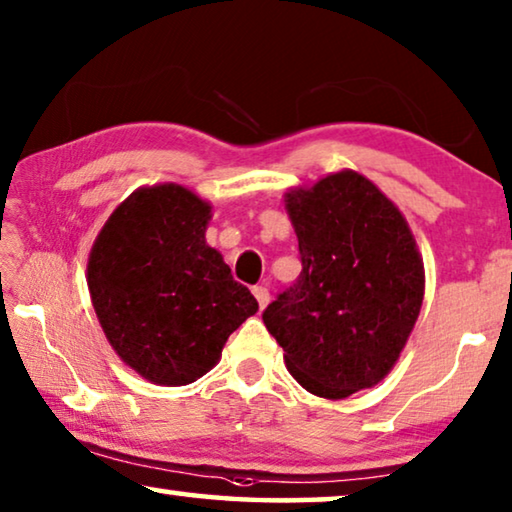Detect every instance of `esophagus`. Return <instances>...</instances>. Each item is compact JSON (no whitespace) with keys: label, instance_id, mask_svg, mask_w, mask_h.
Wrapping results in <instances>:
<instances>
[{"label":"esophagus","instance_id":"1","mask_svg":"<svg viewBox=\"0 0 512 512\" xmlns=\"http://www.w3.org/2000/svg\"><path fill=\"white\" fill-rule=\"evenodd\" d=\"M254 298L258 300V307L265 309L270 302V291L265 286H254Z\"/></svg>","mask_w":512,"mask_h":512}]
</instances>
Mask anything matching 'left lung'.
<instances>
[{"instance_id":"1","label":"left lung","mask_w":512,"mask_h":512,"mask_svg":"<svg viewBox=\"0 0 512 512\" xmlns=\"http://www.w3.org/2000/svg\"><path fill=\"white\" fill-rule=\"evenodd\" d=\"M298 281L263 311L293 379L344 399L395 367L418 321L425 268L397 205L355 170L286 194Z\"/></svg>"}]
</instances>
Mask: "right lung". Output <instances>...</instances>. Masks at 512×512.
Returning <instances> with one entry per match:
<instances>
[{
  "label": "right lung",
  "instance_id": "1",
  "mask_svg": "<svg viewBox=\"0 0 512 512\" xmlns=\"http://www.w3.org/2000/svg\"><path fill=\"white\" fill-rule=\"evenodd\" d=\"M210 203L154 184L117 205L87 261L92 305L110 346L143 379L187 385L217 365L258 302L205 242Z\"/></svg>",
  "mask_w": 512,
  "mask_h": 512
}]
</instances>
